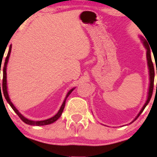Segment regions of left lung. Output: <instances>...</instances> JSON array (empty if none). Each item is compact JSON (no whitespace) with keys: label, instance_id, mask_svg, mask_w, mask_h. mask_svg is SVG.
Returning a JSON list of instances; mask_svg holds the SVG:
<instances>
[{"label":"left lung","instance_id":"left-lung-1","mask_svg":"<svg viewBox=\"0 0 157 157\" xmlns=\"http://www.w3.org/2000/svg\"><path fill=\"white\" fill-rule=\"evenodd\" d=\"M140 39L142 41L144 45V47L146 49V57H147V67H148V70H149V80H150V83H149V88H148V92H147V100L146 102H145L144 105L142 106V109L140 110V111L139 112V113L136 115V117H135V119L133 120L132 122H130V124L134 122V121L136 120L139 117L140 114H141L142 111H144L145 108L146 107V105L148 104L149 101H150L151 96H152V93H153V90H154V64H153L152 60H151V49H150V46L149 45L147 44V41L145 40V39L142 36H140ZM156 74H157V70H156ZM156 89H157V84H156Z\"/></svg>","mask_w":157,"mask_h":157}]
</instances>
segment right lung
I'll return each mask as SVG.
<instances>
[{
    "label": "right lung",
    "instance_id": "obj_1",
    "mask_svg": "<svg viewBox=\"0 0 157 157\" xmlns=\"http://www.w3.org/2000/svg\"><path fill=\"white\" fill-rule=\"evenodd\" d=\"M11 50H12V45H10V49H9L8 54H7V56L6 57V60H5V63L4 65H3V95H4L5 99L6 100V101L8 102V103L10 104L12 109L14 110V111L18 115V117L20 118L21 119L23 122H24L26 124H28V125H34V126H40V125H49V124L53 123L55 121H57L59 118L60 117L61 114H62L65 105H66V100L67 99V97L69 96L70 94L73 91V90L75 89V88H73L71 90H69V91L66 94V98H65L63 102L62 105H61L60 110L58 111L57 112L54 117H52L47 119V120H40V121H34V120H30L29 119H27L24 116H23L21 113L19 112V111L15 108V106L13 105L12 102H11L10 97H9L8 94V91H7V82H6V67H7V63H8V61H9V58H10V53H11ZM0 87H1V83H0Z\"/></svg>",
    "mask_w": 157,
    "mask_h": 157
}]
</instances>
